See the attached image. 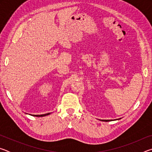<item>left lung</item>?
I'll list each match as a JSON object with an SVG mask.
<instances>
[{
	"mask_svg": "<svg viewBox=\"0 0 152 152\" xmlns=\"http://www.w3.org/2000/svg\"><path fill=\"white\" fill-rule=\"evenodd\" d=\"M101 121H105V122H108V121H110V120H101ZM112 121V120H111Z\"/></svg>",
	"mask_w": 152,
	"mask_h": 152,
	"instance_id": "left-lung-1",
	"label": "left lung"
}]
</instances>
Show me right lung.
Instances as JSON below:
<instances>
[{
  "label": "right lung",
  "instance_id": "obj_1",
  "mask_svg": "<svg viewBox=\"0 0 152 152\" xmlns=\"http://www.w3.org/2000/svg\"><path fill=\"white\" fill-rule=\"evenodd\" d=\"M50 114V113H46V114H43V115H31L33 117H44V116H47V115H49Z\"/></svg>",
  "mask_w": 152,
  "mask_h": 152
}]
</instances>
